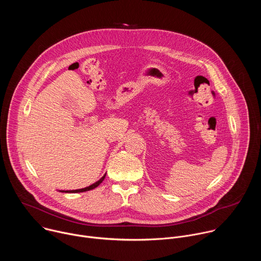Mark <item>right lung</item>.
<instances>
[{"label":"right lung","mask_w":261,"mask_h":261,"mask_svg":"<svg viewBox=\"0 0 261 261\" xmlns=\"http://www.w3.org/2000/svg\"><path fill=\"white\" fill-rule=\"evenodd\" d=\"M106 174H104L98 181L94 182L93 185L89 186V187H86V188H83V189H77V190H70V191H61V192H65V193H80V192H86V191H89V190H92V189H95L96 187H98V186L103 181L104 177H105Z\"/></svg>","instance_id":"add662e5"}]
</instances>
